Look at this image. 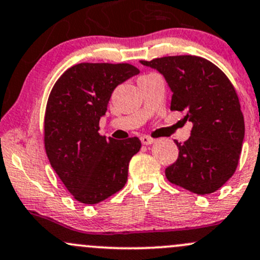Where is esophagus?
<instances>
[{
	"mask_svg": "<svg viewBox=\"0 0 260 260\" xmlns=\"http://www.w3.org/2000/svg\"><path fill=\"white\" fill-rule=\"evenodd\" d=\"M141 142L143 144H152L153 142H154V139H153L152 137H149V136H142Z\"/></svg>",
	"mask_w": 260,
	"mask_h": 260,
	"instance_id": "34e87169",
	"label": "esophagus"
}]
</instances>
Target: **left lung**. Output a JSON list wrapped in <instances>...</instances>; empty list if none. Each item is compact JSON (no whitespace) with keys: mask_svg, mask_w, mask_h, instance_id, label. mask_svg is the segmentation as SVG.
Returning <instances> with one entry per match:
<instances>
[{"mask_svg":"<svg viewBox=\"0 0 260 260\" xmlns=\"http://www.w3.org/2000/svg\"><path fill=\"white\" fill-rule=\"evenodd\" d=\"M159 71L172 92L171 111L185 112L193 123L190 137L180 143L178 159L166 177L196 194L219 189L238 167L244 117L236 88L220 68L198 56H167L141 61Z\"/></svg>","mask_w":260,"mask_h":260,"instance_id":"left-lung-1","label":"left lung"}]
</instances>
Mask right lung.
Returning a JSON list of instances; mask_svg holds the SVG:
<instances>
[{
	"instance_id": "obj_1",
	"label": "right lung",
	"mask_w": 260,
	"mask_h": 260,
	"mask_svg": "<svg viewBox=\"0 0 260 260\" xmlns=\"http://www.w3.org/2000/svg\"><path fill=\"white\" fill-rule=\"evenodd\" d=\"M139 70L129 63H78L56 81L43 125L52 168L76 201L97 204L124 187L128 165L141 141L106 138L98 133L114 88Z\"/></svg>"
}]
</instances>
